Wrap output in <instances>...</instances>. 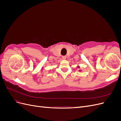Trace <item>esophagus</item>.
<instances>
[{"instance_id":"esophagus-1","label":"esophagus","mask_w":121,"mask_h":121,"mask_svg":"<svg viewBox=\"0 0 121 121\" xmlns=\"http://www.w3.org/2000/svg\"><path fill=\"white\" fill-rule=\"evenodd\" d=\"M62 58H63V59H64V60H65L67 58V56H62Z\"/></svg>"}]
</instances>
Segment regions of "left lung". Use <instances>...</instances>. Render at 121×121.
I'll list each match as a JSON object with an SVG mask.
<instances>
[{"mask_svg":"<svg viewBox=\"0 0 121 121\" xmlns=\"http://www.w3.org/2000/svg\"><path fill=\"white\" fill-rule=\"evenodd\" d=\"M78 68H79V66H78Z\"/></svg>","mask_w":121,"mask_h":121,"instance_id":"left-lung-1","label":"left lung"}]
</instances>
